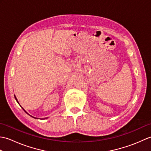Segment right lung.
Here are the masks:
<instances>
[{"label": "right lung", "instance_id": "right-lung-1", "mask_svg": "<svg viewBox=\"0 0 151 151\" xmlns=\"http://www.w3.org/2000/svg\"><path fill=\"white\" fill-rule=\"evenodd\" d=\"M14 97H15V100H16V101H17V103H18V104H19V101H17V98H16V97H15V95H14ZM19 105H20V104H19ZM20 106H21V105H20ZM21 108H22V110H24V111L25 112H26V113H27V114L28 115H30V116H31L32 117H33V118H35V119H40V118H37V117H33V116H32V115H30L29 114H28V113H27V112L26 111H25V110H24V109L23 108H22V107H21ZM47 118H48V117H46V118H43V119H47Z\"/></svg>", "mask_w": 151, "mask_h": 151}]
</instances>
